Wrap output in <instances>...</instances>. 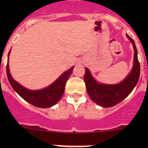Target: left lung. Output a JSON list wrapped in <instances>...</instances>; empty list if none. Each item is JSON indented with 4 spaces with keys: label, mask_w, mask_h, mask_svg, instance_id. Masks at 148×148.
<instances>
[{
    "label": "left lung",
    "mask_w": 148,
    "mask_h": 148,
    "mask_svg": "<svg viewBox=\"0 0 148 148\" xmlns=\"http://www.w3.org/2000/svg\"><path fill=\"white\" fill-rule=\"evenodd\" d=\"M127 36L131 40L134 48V62L133 70L122 82L115 85L99 84L92 78L88 69L85 68L84 80L85 82L87 93L94 102L104 108L113 107L127 97L139 79L140 64L137 56L136 47L134 40L128 35H127Z\"/></svg>",
    "instance_id": "1"
}]
</instances>
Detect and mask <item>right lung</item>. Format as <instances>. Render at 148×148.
<instances>
[{
  "mask_svg": "<svg viewBox=\"0 0 148 148\" xmlns=\"http://www.w3.org/2000/svg\"><path fill=\"white\" fill-rule=\"evenodd\" d=\"M73 70V66L69 70L64 72L54 83L47 88L40 90H29L22 87L12 78L8 63L6 65L7 78L12 87L27 102L40 108H50L61 99L64 92L66 81L71 75Z\"/></svg>",
  "mask_w": 148,
  "mask_h": 148,
  "instance_id": "add662e5",
  "label": "right lung"
}]
</instances>
